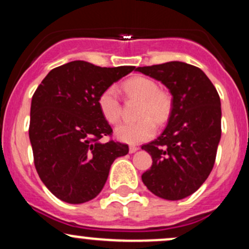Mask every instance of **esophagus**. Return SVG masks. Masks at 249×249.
<instances>
[{"instance_id": "1", "label": "esophagus", "mask_w": 249, "mask_h": 249, "mask_svg": "<svg viewBox=\"0 0 249 249\" xmlns=\"http://www.w3.org/2000/svg\"><path fill=\"white\" fill-rule=\"evenodd\" d=\"M138 150H139V147L136 146V145H130V147H128V151H130V153L137 152Z\"/></svg>"}]
</instances>
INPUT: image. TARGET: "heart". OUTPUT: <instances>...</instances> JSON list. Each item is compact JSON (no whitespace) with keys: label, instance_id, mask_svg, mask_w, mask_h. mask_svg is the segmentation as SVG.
Returning a JSON list of instances; mask_svg holds the SVG:
<instances>
[{"label":"heart","instance_id":"heart-1","mask_svg":"<svg viewBox=\"0 0 249 249\" xmlns=\"http://www.w3.org/2000/svg\"><path fill=\"white\" fill-rule=\"evenodd\" d=\"M127 95L142 99L139 116L141 121L134 123H122L116 127V137L127 144H139L146 142L154 136L157 131V122L164 123L171 112L170 96L159 90L158 84L147 77L137 76L127 79L123 84ZM99 112L105 121L115 124L121 118V102L115 87L103 90L97 99ZM155 119L153 120V118Z\"/></svg>","mask_w":249,"mask_h":249}]
</instances>
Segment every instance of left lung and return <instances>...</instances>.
Masks as SVG:
<instances>
[{
	"mask_svg": "<svg viewBox=\"0 0 249 249\" xmlns=\"http://www.w3.org/2000/svg\"><path fill=\"white\" fill-rule=\"evenodd\" d=\"M170 90L172 110L167 126L142 148L152 166L142 180L157 196L180 200L191 196L208 178L221 138V103L205 72L184 62L137 68Z\"/></svg>",
	"mask_w": 249,
	"mask_h": 249,
	"instance_id": "left-lung-1",
	"label": "left lung"
}]
</instances>
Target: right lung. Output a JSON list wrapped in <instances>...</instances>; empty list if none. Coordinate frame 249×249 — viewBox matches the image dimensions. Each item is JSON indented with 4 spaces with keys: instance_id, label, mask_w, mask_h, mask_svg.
<instances>
[{
    "instance_id": "add662e5",
    "label": "right lung",
    "mask_w": 249,
    "mask_h": 249,
    "mask_svg": "<svg viewBox=\"0 0 249 249\" xmlns=\"http://www.w3.org/2000/svg\"><path fill=\"white\" fill-rule=\"evenodd\" d=\"M134 67L101 68L84 61L57 67L31 99L29 138L37 173L53 196L69 204L96 198L115 159L128 153L99 112L101 92Z\"/></svg>"
}]
</instances>
